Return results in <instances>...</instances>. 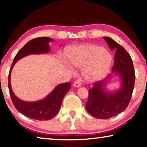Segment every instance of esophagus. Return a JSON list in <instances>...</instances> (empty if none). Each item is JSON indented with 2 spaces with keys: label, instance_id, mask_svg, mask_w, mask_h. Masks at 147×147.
<instances>
[{
  "label": "esophagus",
  "instance_id": "esophagus-1",
  "mask_svg": "<svg viewBox=\"0 0 147 147\" xmlns=\"http://www.w3.org/2000/svg\"><path fill=\"white\" fill-rule=\"evenodd\" d=\"M73 86L75 87V88H79V87H80L82 86L81 79H78L76 80V81H74L73 83Z\"/></svg>",
  "mask_w": 147,
  "mask_h": 147
}]
</instances>
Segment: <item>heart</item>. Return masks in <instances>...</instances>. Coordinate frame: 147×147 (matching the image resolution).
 Segmentation results:
<instances>
[{
	"instance_id": "1",
	"label": "heart",
	"mask_w": 147,
	"mask_h": 147,
	"mask_svg": "<svg viewBox=\"0 0 147 147\" xmlns=\"http://www.w3.org/2000/svg\"><path fill=\"white\" fill-rule=\"evenodd\" d=\"M68 60L72 65L84 68V75L89 82L97 81L108 73L111 56L102 47L94 45H80L67 52Z\"/></svg>"
}]
</instances>
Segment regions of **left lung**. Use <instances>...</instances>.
<instances>
[{
  "label": "left lung",
  "instance_id": "8db88e82",
  "mask_svg": "<svg viewBox=\"0 0 147 147\" xmlns=\"http://www.w3.org/2000/svg\"><path fill=\"white\" fill-rule=\"evenodd\" d=\"M111 51H115L111 74L120 77L121 87L117 90L107 91L106 82L111 74L101 82L94 83L89 89L87 111L95 118L107 119L123 112L127 108L132 95L135 83V71L130 56L123 47L109 37H104Z\"/></svg>",
  "mask_w": 147,
  "mask_h": 147
}]
</instances>
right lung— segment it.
<instances>
[{"label":"right lung","instance_id":"obj_1","mask_svg":"<svg viewBox=\"0 0 147 147\" xmlns=\"http://www.w3.org/2000/svg\"><path fill=\"white\" fill-rule=\"evenodd\" d=\"M53 39L46 37L35 38L28 41L17 53L13 59L8 76V88L14 106L24 116L35 120L45 121L54 117L58 113L63 97L71 89V83L61 84L45 98L36 102H26L17 97L11 89L10 76L11 69L20 59L30 54H45L50 51L49 42Z\"/></svg>","mask_w":147,"mask_h":147}]
</instances>
